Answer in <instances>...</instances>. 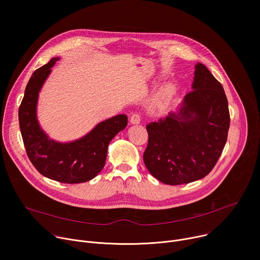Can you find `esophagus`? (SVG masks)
Segmentation results:
<instances>
[{
    "mask_svg": "<svg viewBox=\"0 0 260 260\" xmlns=\"http://www.w3.org/2000/svg\"><path fill=\"white\" fill-rule=\"evenodd\" d=\"M131 124H140L141 122V116L139 114H133L129 119Z\"/></svg>",
    "mask_w": 260,
    "mask_h": 260,
    "instance_id": "34e87169",
    "label": "esophagus"
}]
</instances>
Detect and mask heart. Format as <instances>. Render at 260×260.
Listing matches in <instances>:
<instances>
[{
    "label": "heart",
    "mask_w": 260,
    "mask_h": 260,
    "mask_svg": "<svg viewBox=\"0 0 260 260\" xmlns=\"http://www.w3.org/2000/svg\"><path fill=\"white\" fill-rule=\"evenodd\" d=\"M176 92V86L173 83H167L162 85L152 96L149 107L152 110H157L166 107L173 99Z\"/></svg>",
    "instance_id": "obj_1"
}]
</instances>
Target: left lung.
Instances as JSON below:
<instances>
[{
    "label": "left lung",
    "mask_w": 260,
    "mask_h": 260,
    "mask_svg": "<svg viewBox=\"0 0 260 260\" xmlns=\"http://www.w3.org/2000/svg\"><path fill=\"white\" fill-rule=\"evenodd\" d=\"M192 91L176 111L146 125L144 164L157 180L187 184L206 177L228 140L229 103L223 87L201 62L194 66Z\"/></svg>",
    "instance_id": "8db88e82"
}]
</instances>
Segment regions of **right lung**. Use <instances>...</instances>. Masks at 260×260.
<instances>
[{
    "mask_svg": "<svg viewBox=\"0 0 260 260\" xmlns=\"http://www.w3.org/2000/svg\"><path fill=\"white\" fill-rule=\"evenodd\" d=\"M60 57L36 70L25 87L18 110L19 127L30 162L44 177L75 184L93 179L105 166L108 146L127 125V116L119 114L99 122L83 137L69 142L51 139L41 127L37 107L39 93Z\"/></svg>",
    "mask_w": 260,
    "mask_h": 260,
    "instance_id": "obj_1",
    "label": "right lung"
}]
</instances>
